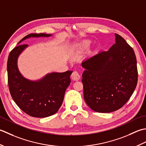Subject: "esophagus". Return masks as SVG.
Segmentation results:
<instances>
[{
    "label": "esophagus",
    "mask_w": 146,
    "mask_h": 146,
    "mask_svg": "<svg viewBox=\"0 0 146 146\" xmlns=\"http://www.w3.org/2000/svg\"><path fill=\"white\" fill-rule=\"evenodd\" d=\"M71 77H72L74 81H79L80 78H81V76H80V74L77 71H74L72 75H71Z\"/></svg>",
    "instance_id": "obj_1"
}]
</instances>
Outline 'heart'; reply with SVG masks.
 <instances>
[{
	"instance_id": "obj_1",
	"label": "heart",
	"mask_w": 146,
	"mask_h": 146,
	"mask_svg": "<svg viewBox=\"0 0 146 146\" xmlns=\"http://www.w3.org/2000/svg\"><path fill=\"white\" fill-rule=\"evenodd\" d=\"M91 44V41L90 40H83L81 43H78L74 47V52L77 55H81L84 53L87 50Z\"/></svg>"
}]
</instances>
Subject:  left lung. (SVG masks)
<instances>
[{
	"mask_svg": "<svg viewBox=\"0 0 146 146\" xmlns=\"http://www.w3.org/2000/svg\"><path fill=\"white\" fill-rule=\"evenodd\" d=\"M115 43L82 63L84 98L98 113H110L121 108L130 99L137 83V60L133 48L115 34Z\"/></svg>",
	"mask_w": 146,
	"mask_h": 146,
	"instance_id": "left-lung-1",
	"label": "left lung"
}]
</instances>
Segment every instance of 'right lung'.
<instances>
[{
	"label": "right lung",
	"mask_w": 146,
	"mask_h": 146,
	"mask_svg": "<svg viewBox=\"0 0 146 146\" xmlns=\"http://www.w3.org/2000/svg\"><path fill=\"white\" fill-rule=\"evenodd\" d=\"M52 35L29 34L17 44L30 38L50 37ZM28 46V44H19L9 55L7 69L10 93L14 102L26 113L33 117H48L56 113L60 108L65 92L71 82L70 76L72 71L48 73L36 81L26 78L20 72L17 60Z\"/></svg>",
	"instance_id": "add662e5"
}]
</instances>
